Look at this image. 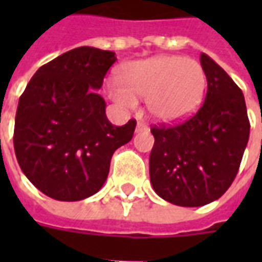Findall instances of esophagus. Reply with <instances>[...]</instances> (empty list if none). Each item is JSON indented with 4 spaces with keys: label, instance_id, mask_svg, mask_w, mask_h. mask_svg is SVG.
Wrapping results in <instances>:
<instances>
[{
    "label": "esophagus",
    "instance_id": "1",
    "mask_svg": "<svg viewBox=\"0 0 262 262\" xmlns=\"http://www.w3.org/2000/svg\"><path fill=\"white\" fill-rule=\"evenodd\" d=\"M148 130L147 125L143 122V120H140V122H137V126H136V133H140V132H146Z\"/></svg>",
    "mask_w": 262,
    "mask_h": 262
}]
</instances>
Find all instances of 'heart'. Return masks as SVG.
Segmentation results:
<instances>
[{
	"instance_id": "heart-1",
	"label": "heart",
	"mask_w": 262,
	"mask_h": 262,
	"mask_svg": "<svg viewBox=\"0 0 262 262\" xmlns=\"http://www.w3.org/2000/svg\"><path fill=\"white\" fill-rule=\"evenodd\" d=\"M206 86V73L199 61L161 54L123 66L120 78L108 80L106 91L116 105L126 109L136 106V98H146L154 120L177 123L199 109Z\"/></svg>"
}]
</instances>
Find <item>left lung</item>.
<instances>
[{
	"label": "left lung",
	"mask_w": 262,
	"mask_h": 262,
	"mask_svg": "<svg viewBox=\"0 0 262 262\" xmlns=\"http://www.w3.org/2000/svg\"><path fill=\"white\" fill-rule=\"evenodd\" d=\"M208 92L191 119L153 126L150 181L164 201L203 206L219 199L234 181L250 136L242 90L208 54H201Z\"/></svg>",
	"instance_id": "1"
}]
</instances>
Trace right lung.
<instances>
[{
    "label": "right lung",
    "mask_w": 262,
    "mask_h": 262,
    "mask_svg": "<svg viewBox=\"0 0 262 262\" xmlns=\"http://www.w3.org/2000/svg\"><path fill=\"white\" fill-rule=\"evenodd\" d=\"M115 61L109 50L73 49L37 70L20 95L15 154L20 170L45 195L73 202L97 193L115 150L132 140L136 120L112 125L95 91Z\"/></svg>",
    "instance_id": "add662e5"
}]
</instances>
